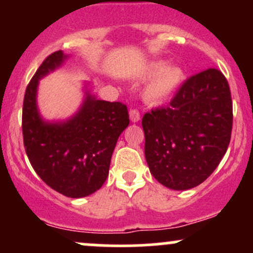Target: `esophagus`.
Returning <instances> with one entry per match:
<instances>
[{
    "label": "esophagus",
    "mask_w": 253,
    "mask_h": 253,
    "mask_svg": "<svg viewBox=\"0 0 253 253\" xmlns=\"http://www.w3.org/2000/svg\"><path fill=\"white\" fill-rule=\"evenodd\" d=\"M129 120H131L132 122H138L139 120H141L139 111L136 110V109H132V110L129 111Z\"/></svg>",
    "instance_id": "34e87169"
}]
</instances>
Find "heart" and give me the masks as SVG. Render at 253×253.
Wrapping results in <instances>:
<instances>
[{
	"mask_svg": "<svg viewBox=\"0 0 253 253\" xmlns=\"http://www.w3.org/2000/svg\"><path fill=\"white\" fill-rule=\"evenodd\" d=\"M143 77L152 78L143 90L145 103L158 105L167 101L185 81V71L178 65H170L168 60L150 62L143 71Z\"/></svg>",
	"mask_w": 253,
	"mask_h": 253,
	"instance_id": "obj_1",
	"label": "heart"
}]
</instances>
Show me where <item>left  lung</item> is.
Masks as SVG:
<instances>
[{"label":"left lung","mask_w":253,"mask_h":253,"mask_svg":"<svg viewBox=\"0 0 253 253\" xmlns=\"http://www.w3.org/2000/svg\"><path fill=\"white\" fill-rule=\"evenodd\" d=\"M142 126L150 174L171 190L196 187L216 169L230 143L228 81L215 68L188 78L168 108L143 116Z\"/></svg>","instance_id":"8db88e82"}]
</instances>
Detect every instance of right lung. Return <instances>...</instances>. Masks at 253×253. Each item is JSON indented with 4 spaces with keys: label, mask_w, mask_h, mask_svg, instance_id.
<instances>
[{
    "label": "right lung",
    "mask_w": 253,
    "mask_h": 253,
    "mask_svg": "<svg viewBox=\"0 0 253 253\" xmlns=\"http://www.w3.org/2000/svg\"><path fill=\"white\" fill-rule=\"evenodd\" d=\"M68 57L56 51L38 68L25 90L22 129L25 152L40 178L66 197L81 198L106 181L112 152L129 119L126 105L99 100L84 83L83 101L72 116L45 120L38 108L39 82Z\"/></svg>",
    "instance_id": "1"
}]
</instances>
